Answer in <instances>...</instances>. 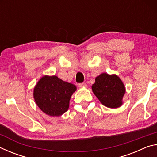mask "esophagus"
I'll return each instance as SVG.
<instances>
[{
	"label": "esophagus",
	"mask_w": 157,
	"mask_h": 157,
	"mask_svg": "<svg viewBox=\"0 0 157 157\" xmlns=\"http://www.w3.org/2000/svg\"><path fill=\"white\" fill-rule=\"evenodd\" d=\"M78 86H79V87H81V88H82V87H84H84L87 86V84L86 83H80V84H78Z\"/></svg>",
	"instance_id": "34e87169"
}]
</instances>
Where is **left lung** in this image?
I'll use <instances>...</instances> for the list:
<instances>
[{
	"mask_svg": "<svg viewBox=\"0 0 157 157\" xmlns=\"http://www.w3.org/2000/svg\"><path fill=\"white\" fill-rule=\"evenodd\" d=\"M92 91L103 105L109 108H118L123 104L125 87L116 75L102 73L96 77Z\"/></svg>",
	"mask_w": 157,
	"mask_h": 157,
	"instance_id": "1",
	"label": "left lung"
}]
</instances>
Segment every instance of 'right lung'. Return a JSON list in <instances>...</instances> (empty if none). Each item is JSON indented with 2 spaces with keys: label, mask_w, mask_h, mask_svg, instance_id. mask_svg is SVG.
<instances>
[{
  "label": "right lung",
  "mask_w": 157,
  "mask_h": 157,
  "mask_svg": "<svg viewBox=\"0 0 157 157\" xmlns=\"http://www.w3.org/2000/svg\"><path fill=\"white\" fill-rule=\"evenodd\" d=\"M75 85L63 81L57 76L45 75L34 89V98L39 109L50 116H59L67 111L71 95L76 91Z\"/></svg>",
  "instance_id": "right-lung-1"
}]
</instances>
